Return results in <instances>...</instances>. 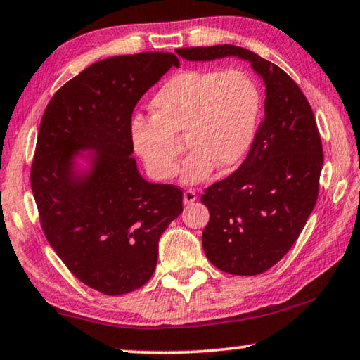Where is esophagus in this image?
<instances>
[{"mask_svg": "<svg viewBox=\"0 0 360 360\" xmlns=\"http://www.w3.org/2000/svg\"><path fill=\"white\" fill-rule=\"evenodd\" d=\"M197 200V194L194 191H186L184 195H182V202H184V205H192Z\"/></svg>", "mask_w": 360, "mask_h": 360, "instance_id": "obj_1", "label": "esophagus"}]
</instances>
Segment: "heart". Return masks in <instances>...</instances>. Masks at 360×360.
Here are the masks:
<instances>
[{"instance_id":"1","label":"heart","mask_w":360,"mask_h":360,"mask_svg":"<svg viewBox=\"0 0 360 360\" xmlns=\"http://www.w3.org/2000/svg\"><path fill=\"white\" fill-rule=\"evenodd\" d=\"M152 117L131 122L129 136L148 174L158 181L178 173L182 137L191 150L182 165L184 184H200L214 168L238 166L254 142L260 92L240 69L214 72L186 69L174 74L152 96Z\"/></svg>"}]
</instances>
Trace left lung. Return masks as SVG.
Returning <instances> with one entry per match:
<instances>
[{"mask_svg":"<svg viewBox=\"0 0 360 360\" xmlns=\"http://www.w3.org/2000/svg\"><path fill=\"white\" fill-rule=\"evenodd\" d=\"M187 61L239 58L265 84V117L243 166L214 182L202 203L210 221L202 233L207 259L231 275H260L296 243L312 213L323 168L317 122L297 84L248 48H181Z\"/></svg>","mask_w":360,"mask_h":360,"instance_id":"8db88e82","label":"left lung"}]
</instances>
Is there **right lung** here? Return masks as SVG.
<instances>
[{
    "mask_svg": "<svg viewBox=\"0 0 360 360\" xmlns=\"http://www.w3.org/2000/svg\"><path fill=\"white\" fill-rule=\"evenodd\" d=\"M173 53L96 61L64 84L43 112L32 192L43 233L77 280L120 296L153 275L158 240L182 212V192L142 178L129 136L142 95Z\"/></svg>",
    "mask_w": 360,
    "mask_h": 360,
    "instance_id": "obj_1",
    "label": "right lung"
}]
</instances>
